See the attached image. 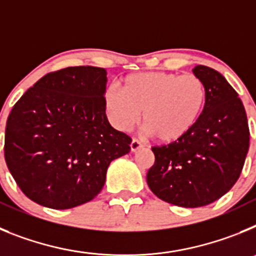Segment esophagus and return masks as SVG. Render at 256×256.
Segmentation results:
<instances>
[{"label": "esophagus", "instance_id": "esophagus-1", "mask_svg": "<svg viewBox=\"0 0 256 256\" xmlns=\"http://www.w3.org/2000/svg\"><path fill=\"white\" fill-rule=\"evenodd\" d=\"M144 148V144H142V142H140L138 140L133 138L132 142H130V150L137 151L138 148Z\"/></svg>", "mask_w": 256, "mask_h": 256}]
</instances>
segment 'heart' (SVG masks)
Returning a JSON list of instances; mask_svg holds the SVG:
<instances>
[{
  "label": "heart",
  "instance_id": "obj_1",
  "mask_svg": "<svg viewBox=\"0 0 256 256\" xmlns=\"http://www.w3.org/2000/svg\"><path fill=\"white\" fill-rule=\"evenodd\" d=\"M123 94L110 87L105 94L108 119L119 130L138 123L162 144L182 138L198 123L206 101L204 80L196 74L144 72L124 79Z\"/></svg>",
  "mask_w": 256,
  "mask_h": 256
}]
</instances>
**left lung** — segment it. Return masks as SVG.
<instances>
[{
	"label": "left lung",
	"instance_id": "1",
	"mask_svg": "<svg viewBox=\"0 0 256 256\" xmlns=\"http://www.w3.org/2000/svg\"><path fill=\"white\" fill-rule=\"evenodd\" d=\"M194 74L206 88L198 123L184 137L151 148L155 162L148 184L162 201L198 208L227 194L238 180L248 150L250 132L242 101L219 72L198 65Z\"/></svg>",
	"mask_w": 256,
	"mask_h": 256
}]
</instances>
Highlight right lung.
Instances as JSON below:
<instances>
[{"mask_svg": "<svg viewBox=\"0 0 256 256\" xmlns=\"http://www.w3.org/2000/svg\"><path fill=\"white\" fill-rule=\"evenodd\" d=\"M106 70L70 66L46 74L14 105L4 160L22 194L42 206L70 209L96 198L130 136L106 118Z\"/></svg>", "mask_w": 256, "mask_h": 256, "instance_id": "right-lung-1", "label": "right lung"}]
</instances>
